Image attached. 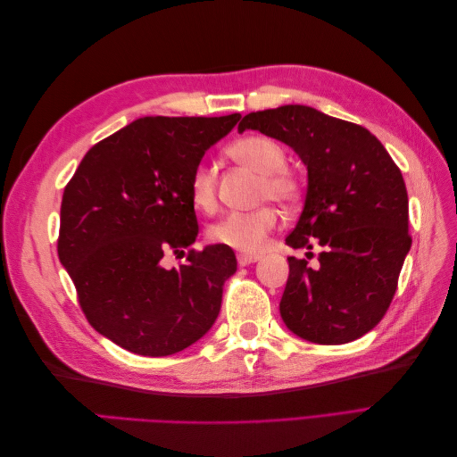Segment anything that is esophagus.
Returning <instances> with one entry per match:
<instances>
[{"label": "esophagus", "instance_id": "obj_1", "mask_svg": "<svg viewBox=\"0 0 457 457\" xmlns=\"http://www.w3.org/2000/svg\"><path fill=\"white\" fill-rule=\"evenodd\" d=\"M238 265L240 267H247V265H252V262H255V261H259V255H252V253H238Z\"/></svg>", "mask_w": 457, "mask_h": 457}]
</instances>
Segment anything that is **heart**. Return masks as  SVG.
<instances>
[{"instance_id": "1", "label": "heart", "mask_w": 457, "mask_h": 457, "mask_svg": "<svg viewBox=\"0 0 457 457\" xmlns=\"http://www.w3.org/2000/svg\"><path fill=\"white\" fill-rule=\"evenodd\" d=\"M228 156L250 165L262 175L259 185L261 198H272L284 205L295 204L303 183L299 175L286 165L287 154L282 143L269 135H245L227 148ZM190 200L202 212H213L217 205V187L212 165L200 162L188 177ZM278 225V213L272 205H261L252 212H230L207 228L210 240L232 247L242 253H257L269 234Z\"/></svg>"}]
</instances>
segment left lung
<instances>
[{
  "instance_id": "8db88e82",
  "label": "left lung",
  "mask_w": 457,
  "mask_h": 457,
  "mask_svg": "<svg viewBox=\"0 0 457 457\" xmlns=\"http://www.w3.org/2000/svg\"><path fill=\"white\" fill-rule=\"evenodd\" d=\"M245 129L289 145L309 171L305 207L286 244L320 253L314 265L312 252L287 257L282 320L318 345L362 337L389 309L411 245L398 165L366 128L311 106L259 110L238 123Z\"/></svg>"
}]
</instances>
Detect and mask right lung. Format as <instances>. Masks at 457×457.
Masks as SVG:
<instances>
[{
	"mask_svg": "<svg viewBox=\"0 0 457 457\" xmlns=\"http://www.w3.org/2000/svg\"><path fill=\"white\" fill-rule=\"evenodd\" d=\"M240 114L146 116L87 150L61 204L59 259L87 322L120 347L168 356L198 341L237 270L228 245L196 252L188 177ZM187 249L177 270L162 255Z\"/></svg>",
	"mask_w": 457,
	"mask_h": 457,
	"instance_id": "right-lung-1",
	"label": "right lung"
}]
</instances>
